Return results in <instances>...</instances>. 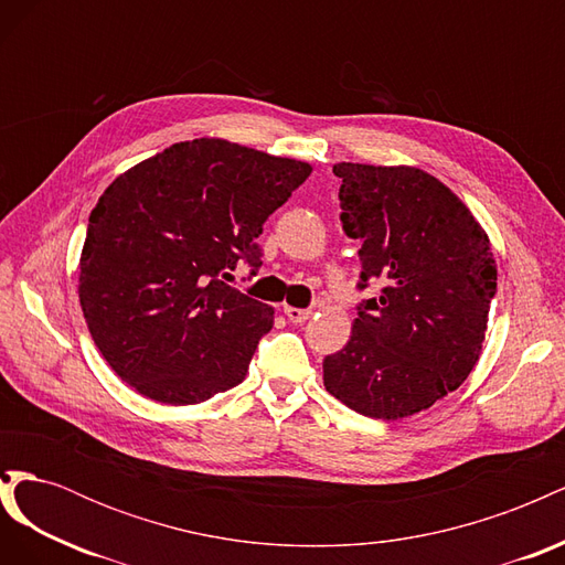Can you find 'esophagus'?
Wrapping results in <instances>:
<instances>
[{"label": "esophagus", "mask_w": 565, "mask_h": 565, "mask_svg": "<svg viewBox=\"0 0 565 565\" xmlns=\"http://www.w3.org/2000/svg\"><path fill=\"white\" fill-rule=\"evenodd\" d=\"M311 309H295V306H285V316L289 322H303L311 318Z\"/></svg>", "instance_id": "esophagus-1"}]
</instances>
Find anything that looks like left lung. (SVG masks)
<instances>
[{"instance_id": "1", "label": "left lung", "mask_w": 565, "mask_h": 565, "mask_svg": "<svg viewBox=\"0 0 565 565\" xmlns=\"http://www.w3.org/2000/svg\"><path fill=\"white\" fill-rule=\"evenodd\" d=\"M339 221L361 243V282L347 347L324 355L334 398L401 419L448 396L478 363L498 268L486 231L448 185L415 167L339 162Z\"/></svg>"}]
</instances>
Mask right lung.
<instances>
[{
  "label": "right lung",
  "instance_id": "add662e5",
  "mask_svg": "<svg viewBox=\"0 0 565 565\" xmlns=\"http://www.w3.org/2000/svg\"><path fill=\"white\" fill-rule=\"evenodd\" d=\"M311 164L221 139L164 148L92 210L79 303L98 351L146 398L193 405L241 384L273 309L231 287L262 268L264 221Z\"/></svg>",
  "mask_w": 565,
  "mask_h": 565
}]
</instances>
